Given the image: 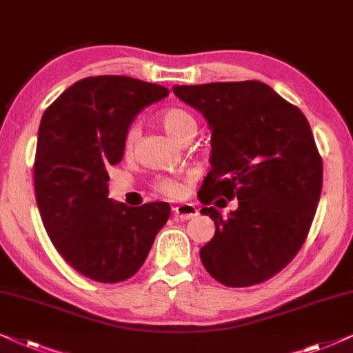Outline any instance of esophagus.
Here are the masks:
<instances>
[{
    "mask_svg": "<svg viewBox=\"0 0 353 353\" xmlns=\"http://www.w3.org/2000/svg\"><path fill=\"white\" fill-rule=\"evenodd\" d=\"M174 214H176L177 218L185 221V219L195 218V216L199 214V210H196L195 205H192V203H182L174 208Z\"/></svg>",
    "mask_w": 353,
    "mask_h": 353,
    "instance_id": "obj_1",
    "label": "esophagus"
}]
</instances>
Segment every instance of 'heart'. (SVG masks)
Listing matches in <instances>:
<instances>
[{
    "label": "heart",
    "instance_id": "b5f03b06",
    "mask_svg": "<svg viewBox=\"0 0 353 353\" xmlns=\"http://www.w3.org/2000/svg\"><path fill=\"white\" fill-rule=\"evenodd\" d=\"M158 121L161 128L166 130L169 137L176 142H185L190 140L196 134V119L190 111L184 108H168L158 114ZM139 137L137 125H130L124 137L125 152H130L134 148L135 140ZM153 189L159 195L168 196V199H177L184 194V182L177 177H158L153 182Z\"/></svg>",
    "mask_w": 353,
    "mask_h": 353
}]
</instances>
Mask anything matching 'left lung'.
<instances>
[{
  "label": "left lung",
  "mask_w": 353,
  "mask_h": 353,
  "mask_svg": "<svg viewBox=\"0 0 353 353\" xmlns=\"http://www.w3.org/2000/svg\"><path fill=\"white\" fill-rule=\"evenodd\" d=\"M174 93L211 129L199 200L216 231L201 263L228 288L265 283L302 248L321 195L323 159L307 117L258 81L176 85ZM216 198H237L239 208L223 219L210 206Z\"/></svg>",
  "instance_id": "left-lung-1"
}]
</instances>
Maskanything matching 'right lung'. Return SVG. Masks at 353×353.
<instances>
[{"label": "right lung", "instance_id": "add662e5", "mask_svg": "<svg viewBox=\"0 0 353 353\" xmlns=\"http://www.w3.org/2000/svg\"><path fill=\"white\" fill-rule=\"evenodd\" d=\"M168 93L125 75H97L70 85L41 117L37 205L56 250L88 279L114 284L132 278L171 214L166 201L130 208L108 199L106 171L122 159L134 117Z\"/></svg>", "mask_w": 353, "mask_h": 353}]
</instances>
